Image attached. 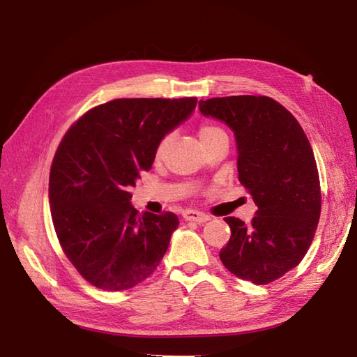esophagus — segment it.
I'll return each mask as SVG.
<instances>
[{
  "instance_id": "1",
  "label": "esophagus",
  "mask_w": 357,
  "mask_h": 357,
  "mask_svg": "<svg viewBox=\"0 0 357 357\" xmlns=\"http://www.w3.org/2000/svg\"><path fill=\"white\" fill-rule=\"evenodd\" d=\"M183 219L191 220V222H197V223H205L211 219V217L208 214L199 213V211H195V209H186V211H183Z\"/></svg>"
}]
</instances>
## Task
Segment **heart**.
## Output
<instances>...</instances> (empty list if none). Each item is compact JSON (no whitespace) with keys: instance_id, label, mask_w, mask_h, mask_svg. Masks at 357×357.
I'll list each match as a JSON object with an SVG mask.
<instances>
[{"instance_id":"heart-1","label":"heart","mask_w":357,"mask_h":357,"mask_svg":"<svg viewBox=\"0 0 357 357\" xmlns=\"http://www.w3.org/2000/svg\"><path fill=\"white\" fill-rule=\"evenodd\" d=\"M222 132H223V130L220 128L213 126V125H203L200 128V130H199V135H200V140H206V138H211V137H214L217 134H222ZM168 142H169V137H165L163 140L160 142L158 149H157V154H162V152L166 148V144H168Z\"/></svg>"}]
</instances>
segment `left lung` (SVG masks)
I'll use <instances>...</instances> for the list:
<instances>
[{
	"mask_svg": "<svg viewBox=\"0 0 357 357\" xmlns=\"http://www.w3.org/2000/svg\"><path fill=\"white\" fill-rule=\"evenodd\" d=\"M205 117L236 137L238 180L256 203L250 225L231 228L220 260L238 279L265 285L301 264L321 217V185L311 144L297 120L270 97L200 100Z\"/></svg>",
	"mask_w": 357,
	"mask_h": 357,
	"instance_id": "left-lung-1",
	"label": "left lung"
}]
</instances>
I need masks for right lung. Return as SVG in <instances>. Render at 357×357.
I'll use <instances>...</instances> for the list:
<instances>
[{"label":"right lung","mask_w":357,"mask_h":357,"mask_svg":"<svg viewBox=\"0 0 357 357\" xmlns=\"http://www.w3.org/2000/svg\"><path fill=\"white\" fill-rule=\"evenodd\" d=\"M195 105V97L112 100L86 112L61 140L50 168V213L64 254L93 287L129 289L162 261L178 217L140 214L130 188Z\"/></svg>","instance_id":"add662e5"}]
</instances>
